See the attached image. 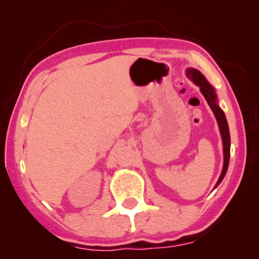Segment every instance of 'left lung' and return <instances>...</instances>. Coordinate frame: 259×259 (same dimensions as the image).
I'll use <instances>...</instances> for the list:
<instances>
[{
    "instance_id": "1",
    "label": "left lung",
    "mask_w": 259,
    "mask_h": 259,
    "mask_svg": "<svg viewBox=\"0 0 259 259\" xmlns=\"http://www.w3.org/2000/svg\"><path fill=\"white\" fill-rule=\"evenodd\" d=\"M187 76H189L190 79L197 84V86H199L201 94H203L204 98L206 99L208 106H210L211 109L214 113L215 119H217L218 125H219V130H221L223 146H224V166H223L222 175L219 177L217 184H215V187H217L219 184H221L222 180L224 179L226 171H228V167H229V161H230V132H229L228 121H226L224 112H223L222 108L217 105V97H215L214 90L212 88L211 84L207 82L203 74H201L199 70L191 68L187 70Z\"/></svg>"
}]
</instances>
